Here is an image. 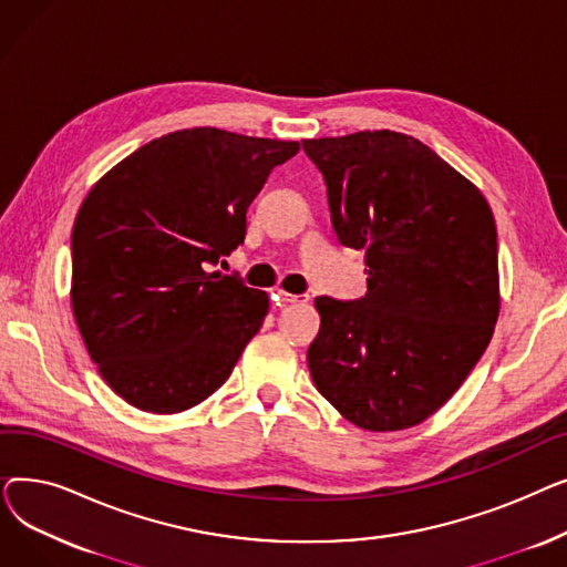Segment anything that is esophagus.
<instances>
[{
  "instance_id": "obj_1",
  "label": "esophagus",
  "mask_w": 567,
  "mask_h": 567,
  "mask_svg": "<svg viewBox=\"0 0 567 567\" xmlns=\"http://www.w3.org/2000/svg\"><path fill=\"white\" fill-rule=\"evenodd\" d=\"M278 299L282 301V303H308L310 301V296L308 293H289V291H278Z\"/></svg>"
}]
</instances>
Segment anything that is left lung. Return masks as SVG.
I'll list each match as a JSON object with an SVG mask.
<instances>
[{
  "instance_id": "8db88e82",
  "label": "left lung",
  "mask_w": 567,
  "mask_h": 567,
  "mask_svg": "<svg viewBox=\"0 0 567 567\" xmlns=\"http://www.w3.org/2000/svg\"><path fill=\"white\" fill-rule=\"evenodd\" d=\"M338 241L365 250L368 293L317 296V391L370 432L427 421L481 361L501 310L492 208L427 144L395 131L303 140Z\"/></svg>"
}]
</instances>
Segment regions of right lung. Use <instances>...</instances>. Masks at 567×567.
<instances>
[{
  "label": "right lung",
  "instance_id": "1",
  "mask_svg": "<svg viewBox=\"0 0 567 567\" xmlns=\"http://www.w3.org/2000/svg\"><path fill=\"white\" fill-rule=\"evenodd\" d=\"M299 148L186 128L140 146L86 193L71 236V306L118 398L178 413L227 381L268 293L206 268L244 244L250 202Z\"/></svg>",
  "mask_w": 567,
  "mask_h": 567
}]
</instances>
